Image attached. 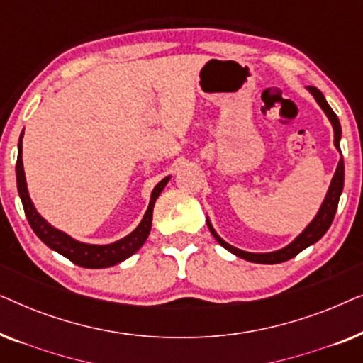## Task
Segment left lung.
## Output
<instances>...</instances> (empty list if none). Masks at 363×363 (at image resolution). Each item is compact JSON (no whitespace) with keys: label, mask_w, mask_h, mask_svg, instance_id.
<instances>
[{"label":"left lung","mask_w":363,"mask_h":363,"mask_svg":"<svg viewBox=\"0 0 363 363\" xmlns=\"http://www.w3.org/2000/svg\"><path fill=\"white\" fill-rule=\"evenodd\" d=\"M309 91L314 99L319 104L322 111L325 112V116L329 117V121L332 123V127H334V143H335V148L337 150H340V137H342V128H340V122L337 116L332 111L329 104H327L324 94H322L319 89L315 87H309ZM344 175H345V170H344V158H340L339 165H337V170L334 173V178H332L330 182V186H329V191H327L325 195V200L322 203L319 213H317L314 220L309 223V226L306 228L304 231L301 233L299 236L296 238L294 241L291 242V245H287L286 247H282L279 251H272V252H247V251H241L238 250V247L228 245L226 241H223L220 236L216 235V231L213 230L210 220H206L208 223V228H210L211 235L215 236V240L220 242V245L228 250L233 255H236L238 257H242V259L246 261H251V262H257V264H277V262H284L287 259H291V257H294L299 255L302 250H306L307 246L314 245L320 240L322 236L325 235V231L329 230L332 221H334V216H335V211H337V206H339V198H340V193L344 190Z\"/></svg>","instance_id":"1"}]
</instances>
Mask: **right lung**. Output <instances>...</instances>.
I'll return each mask as SVG.
<instances>
[{
    "label": "right lung",
    "instance_id": "1",
    "mask_svg": "<svg viewBox=\"0 0 363 363\" xmlns=\"http://www.w3.org/2000/svg\"><path fill=\"white\" fill-rule=\"evenodd\" d=\"M170 180V177L163 178L158 185L153 188L152 196H150V205H148L145 215H143L140 225L133 230L130 235L122 238L112 245H86V242L72 240L71 236H67L66 233L56 230L44 218L39 215L34 208L31 198H29L28 186H26V177H24V168H23V132L19 137L18 143V162H16V182H18V191L21 196L24 213L31 225L33 231L36 233V236L41 240L44 245L51 247V250L57 251L59 255L67 257L69 261H72L74 264L81 267H89V269H102V267H111L116 266L118 262L125 261L127 257H130L133 252L140 250L143 242L150 235L152 230V215H153V206L158 195H160L163 188Z\"/></svg>",
    "mask_w": 363,
    "mask_h": 363
}]
</instances>
